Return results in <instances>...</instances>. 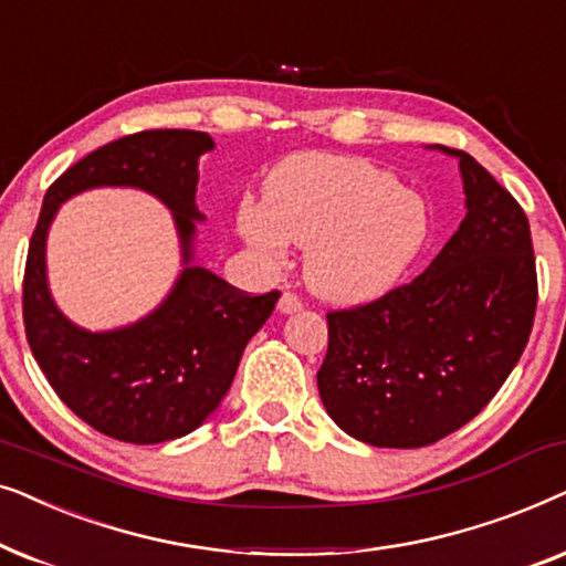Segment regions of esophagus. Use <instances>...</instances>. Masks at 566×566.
I'll use <instances>...</instances> for the list:
<instances>
[{
    "instance_id": "1",
    "label": "esophagus",
    "mask_w": 566,
    "mask_h": 566,
    "mask_svg": "<svg viewBox=\"0 0 566 566\" xmlns=\"http://www.w3.org/2000/svg\"><path fill=\"white\" fill-rule=\"evenodd\" d=\"M277 308H281L283 314H291V312H298V308H304V301H301L296 293H291V291H285L283 296H281V301H277Z\"/></svg>"
}]
</instances>
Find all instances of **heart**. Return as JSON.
Segmentation results:
<instances>
[{
	"mask_svg": "<svg viewBox=\"0 0 566 566\" xmlns=\"http://www.w3.org/2000/svg\"><path fill=\"white\" fill-rule=\"evenodd\" d=\"M239 231L262 258L306 247V281L329 301H368L391 291L428 244L422 196L360 157L306 151L268 180L265 208H239Z\"/></svg>",
	"mask_w": 566,
	"mask_h": 566,
	"instance_id": "obj_1",
	"label": "heart"
}]
</instances>
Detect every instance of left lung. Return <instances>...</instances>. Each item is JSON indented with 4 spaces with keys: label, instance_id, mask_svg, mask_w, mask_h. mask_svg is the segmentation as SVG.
<instances>
[{
    "label": "left lung",
    "instance_id": "1",
    "mask_svg": "<svg viewBox=\"0 0 566 566\" xmlns=\"http://www.w3.org/2000/svg\"><path fill=\"white\" fill-rule=\"evenodd\" d=\"M467 219L428 270L327 314L319 397L347 436L422 448L490 405L528 345L538 301L528 216L467 151Z\"/></svg>",
    "mask_w": 566,
    "mask_h": 566
}]
</instances>
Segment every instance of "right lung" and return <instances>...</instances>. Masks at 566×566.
<instances>
[{
    "instance_id": "add662e5",
    "label": "right lung",
    "mask_w": 566,
    "mask_h": 566,
    "mask_svg": "<svg viewBox=\"0 0 566 566\" xmlns=\"http://www.w3.org/2000/svg\"><path fill=\"white\" fill-rule=\"evenodd\" d=\"M213 149L200 130H138L87 154L51 185L30 237L22 322L38 366L72 412L123 443L151 446L188 436L221 405L247 343L281 291H239L203 268L182 270L157 312L134 327L84 332L66 322L45 285V234L59 203L97 185H134L172 208L185 262L200 219L198 157Z\"/></svg>"
}]
</instances>
